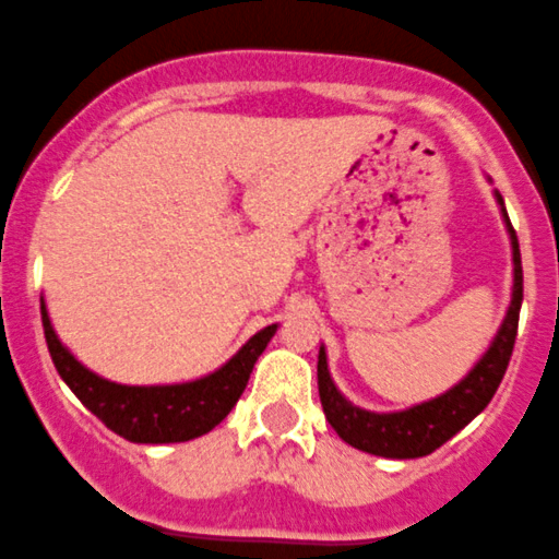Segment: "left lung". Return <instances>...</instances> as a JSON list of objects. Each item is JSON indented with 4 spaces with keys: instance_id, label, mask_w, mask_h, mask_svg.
<instances>
[{
    "instance_id": "left-lung-1",
    "label": "left lung",
    "mask_w": 559,
    "mask_h": 559,
    "mask_svg": "<svg viewBox=\"0 0 559 559\" xmlns=\"http://www.w3.org/2000/svg\"><path fill=\"white\" fill-rule=\"evenodd\" d=\"M493 194H497V203L502 209L504 227L510 233V247H513V299H510L508 316H504L497 337H493V343L488 345L483 359L469 370L466 379H461L444 395L406 408V412L376 414L354 406V403L340 395L332 376H329L326 350L321 348V354H318V395H321L323 414H326L329 425L337 430L340 439L348 442L350 448L365 450L370 455H381V459H419V455H430L433 450L442 448L448 439H453L464 425H469L491 403L493 392H497L499 381H502L504 370H508L510 354H513L515 332H519V310H522L524 299L519 238H515L513 225L508 219L502 194L499 191H493Z\"/></svg>"
}]
</instances>
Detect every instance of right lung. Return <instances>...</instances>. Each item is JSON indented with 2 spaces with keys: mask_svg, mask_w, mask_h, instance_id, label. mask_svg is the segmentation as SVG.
Returning a JSON list of instances; mask_svg holds the SVG:
<instances>
[{
  "mask_svg": "<svg viewBox=\"0 0 559 559\" xmlns=\"http://www.w3.org/2000/svg\"><path fill=\"white\" fill-rule=\"evenodd\" d=\"M40 316H44V334L51 362L62 381L106 428L136 444L189 442V439L216 428L236 406L241 392L247 390L249 373H252L258 356L263 354L276 332V323L260 329L230 362L222 365L216 373L205 376V379L169 386H126L100 379L79 359H73L71 350L60 343L51 329L44 301H40Z\"/></svg>",
  "mask_w": 559,
  "mask_h": 559,
  "instance_id": "obj_1",
  "label": "right lung"
}]
</instances>
